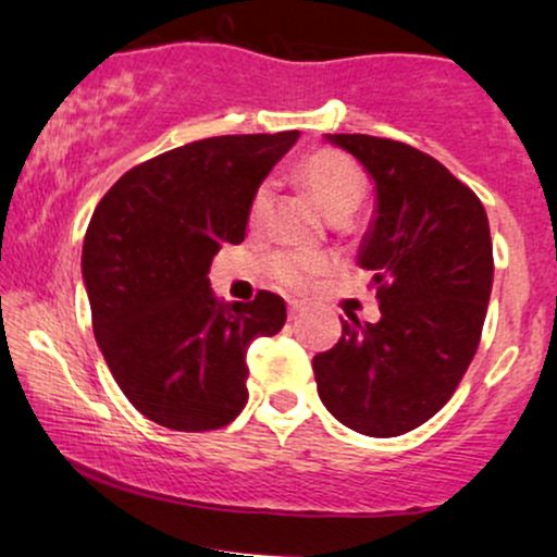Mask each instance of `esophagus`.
Instances as JSON below:
<instances>
[{"label": "esophagus", "instance_id": "obj_1", "mask_svg": "<svg viewBox=\"0 0 557 557\" xmlns=\"http://www.w3.org/2000/svg\"><path fill=\"white\" fill-rule=\"evenodd\" d=\"M301 311H304V307L298 301H290L288 304V317H290V320H296V317L301 314Z\"/></svg>", "mask_w": 557, "mask_h": 557}]
</instances>
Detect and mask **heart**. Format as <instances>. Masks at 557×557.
<instances>
[{
	"instance_id": "b5f03b06",
	"label": "heart",
	"mask_w": 557,
	"mask_h": 557,
	"mask_svg": "<svg viewBox=\"0 0 557 557\" xmlns=\"http://www.w3.org/2000/svg\"><path fill=\"white\" fill-rule=\"evenodd\" d=\"M296 180L330 219H346L362 203L364 193H368L364 171L344 152L335 150H314L307 158H301L296 169ZM269 209H272V185L261 182L256 187L253 198H250V227L259 230L264 224ZM269 272L283 288L298 290L307 288L317 277H322L327 272V264L322 259H311V256L280 253L269 261Z\"/></svg>"
}]
</instances>
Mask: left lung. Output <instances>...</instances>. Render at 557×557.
I'll return each mask as SVG.
<instances>
[{"instance_id": "8db88e82", "label": "left lung", "mask_w": 557, "mask_h": 557, "mask_svg": "<svg viewBox=\"0 0 557 557\" xmlns=\"http://www.w3.org/2000/svg\"><path fill=\"white\" fill-rule=\"evenodd\" d=\"M375 185L359 246L381 320H341L311 359L317 394L338 423L391 438L431 420L455 394L492 296V237L473 189L425 152L368 134H325Z\"/></svg>"}]
</instances>
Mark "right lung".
<instances>
[{"label":"right lung","instance_id":"obj_1","mask_svg":"<svg viewBox=\"0 0 557 557\" xmlns=\"http://www.w3.org/2000/svg\"><path fill=\"white\" fill-rule=\"evenodd\" d=\"M298 132L227 134L126 171L97 203L82 250L91 327L115 383L171 431H216L248 401L250 341L285 325V301L213 296L209 269L243 243L250 198Z\"/></svg>","mask_w":557,"mask_h":557}]
</instances>
